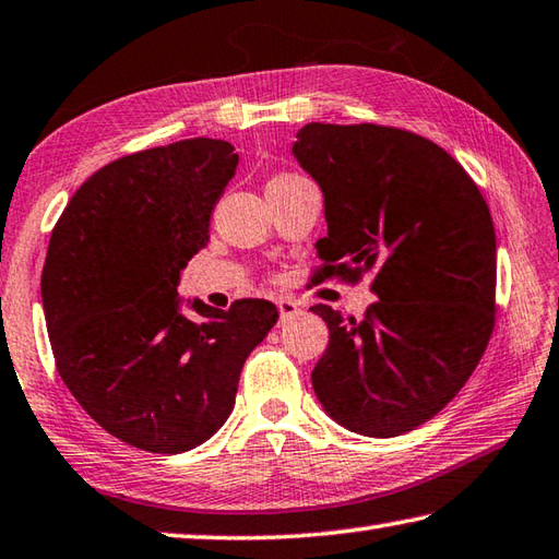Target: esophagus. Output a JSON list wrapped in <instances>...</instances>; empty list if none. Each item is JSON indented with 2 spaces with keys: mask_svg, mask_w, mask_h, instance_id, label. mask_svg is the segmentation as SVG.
<instances>
[{
  "mask_svg": "<svg viewBox=\"0 0 559 559\" xmlns=\"http://www.w3.org/2000/svg\"><path fill=\"white\" fill-rule=\"evenodd\" d=\"M275 307H277V311H280V319H282V321L294 319V316H297V313L301 311L299 304L294 301V299H289V297H280V299L275 301Z\"/></svg>",
  "mask_w": 559,
  "mask_h": 559,
  "instance_id": "34e87169",
  "label": "esophagus"
}]
</instances>
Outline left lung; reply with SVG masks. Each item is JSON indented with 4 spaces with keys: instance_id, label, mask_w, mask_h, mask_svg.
<instances>
[{
    "instance_id": "8db88e82",
    "label": "left lung",
    "mask_w": 559,
    "mask_h": 559,
    "mask_svg": "<svg viewBox=\"0 0 559 559\" xmlns=\"http://www.w3.org/2000/svg\"><path fill=\"white\" fill-rule=\"evenodd\" d=\"M292 153L323 189L329 236L311 282L372 275L362 321L325 304L311 372L329 416L394 438L443 411L497 321V236L479 187L433 141L394 126L307 123Z\"/></svg>"
}]
</instances>
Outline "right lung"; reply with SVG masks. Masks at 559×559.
<instances>
[{"instance_id": "right-lung-1", "label": "right lung", "mask_w": 559, "mask_h": 559, "mask_svg": "<svg viewBox=\"0 0 559 559\" xmlns=\"http://www.w3.org/2000/svg\"><path fill=\"white\" fill-rule=\"evenodd\" d=\"M228 141L187 139L123 155L84 182L50 234L40 275L58 374L97 424L139 450L177 455L212 438L234 411L240 370L272 325L265 299L199 319L177 282L209 240L236 175Z\"/></svg>"}]
</instances>
